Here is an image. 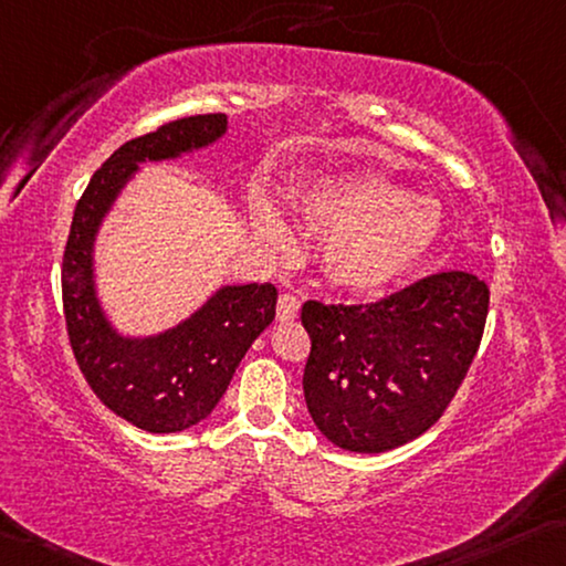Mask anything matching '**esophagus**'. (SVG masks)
Wrapping results in <instances>:
<instances>
[{
	"label": "esophagus",
	"mask_w": 566,
	"mask_h": 566,
	"mask_svg": "<svg viewBox=\"0 0 566 566\" xmlns=\"http://www.w3.org/2000/svg\"><path fill=\"white\" fill-rule=\"evenodd\" d=\"M298 308H301L298 295L281 293V298H277V321H293L298 316Z\"/></svg>",
	"instance_id": "obj_1"
}]
</instances>
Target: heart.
Segmentation results:
<instances>
[{
    "label": "heart",
    "mask_w": 566,
    "mask_h": 566,
    "mask_svg": "<svg viewBox=\"0 0 566 566\" xmlns=\"http://www.w3.org/2000/svg\"><path fill=\"white\" fill-rule=\"evenodd\" d=\"M293 210L311 230L326 234L324 268L336 285L379 293L410 275L442 232V210L430 197L374 171L324 174L291 192ZM260 232L283 238L273 205L255 212Z\"/></svg>",
    "instance_id": "heart-1"
}]
</instances>
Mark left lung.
<instances>
[{
    "mask_svg": "<svg viewBox=\"0 0 566 566\" xmlns=\"http://www.w3.org/2000/svg\"><path fill=\"white\" fill-rule=\"evenodd\" d=\"M489 298L475 275L442 271L374 303H303V395L316 428L354 453L420 438L471 369Z\"/></svg>",
    "mask_w": 566,
    "mask_h": 566,
    "instance_id": "8db88e82",
    "label": "left lung"
}]
</instances>
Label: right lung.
Wrapping results in <instances>:
<instances>
[{
    "label": "right lung",
    "mask_w": 566,
    "mask_h": 566,
    "mask_svg": "<svg viewBox=\"0 0 566 566\" xmlns=\"http://www.w3.org/2000/svg\"><path fill=\"white\" fill-rule=\"evenodd\" d=\"M224 132V113H205L132 138L93 174L73 212L63 253V311L71 349L95 397L146 432L187 430L214 410L250 344L273 324L277 291L271 283L228 285L167 334L144 342L120 338L95 301V230L138 161L171 159L212 144Z\"/></svg>",
    "instance_id": "obj_1"
}]
</instances>
